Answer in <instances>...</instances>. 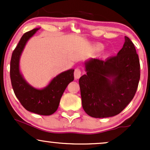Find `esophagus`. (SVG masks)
I'll use <instances>...</instances> for the list:
<instances>
[{
    "instance_id": "esophagus-1",
    "label": "esophagus",
    "mask_w": 150,
    "mask_h": 150,
    "mask_svg": "<svg viewBox=\"0 0 150 150\" xmlns=\"http://www.w3.org/2000/svg\"><path fill=\"white\" fill-rule=\"evenodd\" d=\"M81 74H82V71L79 68H77L75 69L74 71V76H75V79H79L81 76Z\"/></svg>"
}]
</instances>
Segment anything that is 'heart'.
Segmentation results:
<instances>
[{"instance_id":"obj_1","label":"heart","mask_w":150,"mask_h":150,"mask_svg":"<svg viewBox=\"0 0 150 150\" xmlns=\"http://www.w3.org/2000/svg\"><path fill=\"white\" fill-rule=\"evenodd\" d=\"M102 45H100V44H99V45H97L96 46V47H95V49H97V50H101V49H102Z\"/></svg>"}]
</instances>
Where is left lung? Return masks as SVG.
<instances>
[{
	"label": "left lung",
	"mask_w": 150,
	"mask_h": 150,
	"mask_svg": "<svg viewBox=\"0 0 150 150\" xmlns=\"http://www.w3.org/2000/svg\"><path fill=\"white\" fill-rule=\"evenodd\" d=\"M87 74L79 80L84 111L94 118L118 115L135 96L140 65L133 43L125 37L123 48L115 56L85 63ZM112 80H110V79Z\"/></svg>",
	"instance_id": "obj_1"
}]
</instances>
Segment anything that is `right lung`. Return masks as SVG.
<instances>
[{"instance_id":"1","label":"right lung","mask_w":150,"mask_h":150,"mask_svg":"<svg viewBox=\"0 0 150 150\" xmlns=\"http://www.w3.org/2000/svg\"><path fill=\"white\" fill-rule=\"evenodd\" d=\"M38 30L34 29L24 34L13 51L10 61V80L15 96L26 110L37 114L49 116L58 109L65 88L73 81L74 70L59 74L43 89H35L27 83L20 73L19 61L26 43Z\"/></svg>"}]
</instances>
